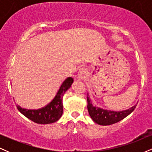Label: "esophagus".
<instances>
[{
	"mask_svg": "<svg viewBox=\"0 0 152 152\" xmlns=\"http://www.w3.org/2000/svg\"><path fill=\"white\" fill-rule=\"evenodd\" d=\"M86 73H87V70L86 68H81V69H80L79 71H78V78L79 80H81L83 79V78L85 77V76L86 75Z\"/></svg>",
	"mask_w": 152,
	"mask_h": 152,
	"instance_id": "34e87169",
	"label": "esophagus"
}]
</instances>
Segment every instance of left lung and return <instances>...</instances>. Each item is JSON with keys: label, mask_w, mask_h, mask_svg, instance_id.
Masks as SVG:
<instances>
[{"label": "left lung", "mask_w": 152, "mask_h": 152, "mask_svg": "<svg viewBox=\"0 0 152 152\" xmlns=\"http://www.w3.org/2000/svg\"><path fill=\"white\" fill-rule=\"evenodd\" d=\"M87 102H88L87 108H88V114L91 118L95 123L99 125H103V126L114 124L115 123L120 121L129 116L137 106V104H136L130 109L121 111L103 109L96 106H94L88 95L87 96Z\"/></svg>", "instance_id": "left-lung-1"}]
</instances>
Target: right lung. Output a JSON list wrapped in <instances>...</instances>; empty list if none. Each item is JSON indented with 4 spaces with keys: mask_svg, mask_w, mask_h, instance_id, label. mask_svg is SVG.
I'll return each mask as SVG.
<instances>
[{
    "mask_svg": "<svg viewBox=\"0 0 152 152\" xmlns=\"http://www.w3.org/2000/svg\"><path fill=\"white\" fill-rule=\"evenodd\" d=\"M74 82L73 78L69 77L63 82L56 96L48 105L37 110L22 109L20 106H17L18 111L26 117L35 123L40 124H48L57 121L63 114L62 99L64 94L70 88Z\"/></svg>",
    "mask_w": 152,
    "mask_h": 152,
    "instance_id": "right-lung-1",
    "label": "right lung"
}]
</instances>
